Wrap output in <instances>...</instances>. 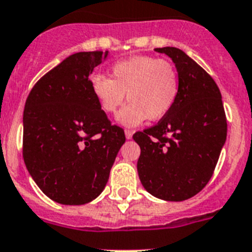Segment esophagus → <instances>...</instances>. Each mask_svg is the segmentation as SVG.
<instances>
[{
	"mask_svg": "<svg viewBox=\"0 0 252 252\" xmlns=\"http://www.w3.org/2000/svg\"><path fill=\"white\" fill-rule=\"evenodd\" d=\"M133 133H134V132H133L132 129H126V138H128V139L132 138Z\"/></svg>",
	"mask_w": 252,
	"mask_h": 252,
	"instance_id": "1",
	"label": "esophagus"
}]
</instances>
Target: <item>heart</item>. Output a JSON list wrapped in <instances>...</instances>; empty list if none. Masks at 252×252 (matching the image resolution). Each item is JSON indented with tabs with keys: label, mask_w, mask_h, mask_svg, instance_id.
Listing matches in <instances>:
<instances>
[{
	"label": "heart",
	"mask_w": 252,
	"mask_h": 252,
	"mask_svg": "<svg viewBox=\"0 0 252 252\" xmlns=\"http://www.w3.org/2000/svg\"><path fill=\"white\" fill-rule=\"evenodd\" d=\"M113 79L103 74L91 77V88L101 110L118 111L123 126H138L143 120H160L172 110L179 94L178 71L166 59L138 55L118 61L111 67Z\"/></svg>",
	"instance_id": "heart-1"
}]
</instances>
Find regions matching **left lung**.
Listing matches in <instances>:
<instances>
[{
    "mask_svg": "<svg viewBox=\"0 0 252 252\" xmlns=\"http://www.w3.org/2000/svg\"><path fill=\"white\" fill-rule=\"evenodd\" d=\"M168 55L179 75L174 106L151 128L136 132L137 162L146 191L165 201H183L213 177L227 138V118L214 79L179 48H155Z\"/></svg>",
    "mask_w": 252,
    "mask_h": 252,
    "instance_id": "8db88e82",
    "label": "left lung"
}]
</instances>
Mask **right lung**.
<instances>
[{"instance_id": "obj_1", "label": "right lung", "mask_w": 252, "mask_h": 252, "mask_svg": "<svg viewBox=\"0 0 252 252\" xmlns=\"http://www.w3.org/2000/svg\"><path fill=\"white\" fill-rule=\"evenodd\" d=\"M107 51L78 52L32 88L23 116V158L47 197L83 205L103 191L126 134L113 126L91 88Z\"/></svg>"}]
</instances>
